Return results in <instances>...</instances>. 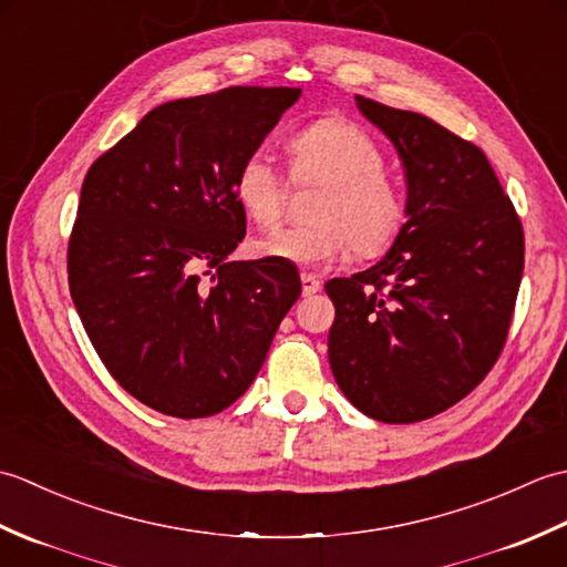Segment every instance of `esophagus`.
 <instances>
[{"label":"esophagus","instance_id":"obj_1","mask_svg":"<svg viewBox=\"0 0 567 567\" xmlns=\"http://www.w3.org/2000/svg\"><path fill=\"white\" fill-rule=\"evenodd\" d=\"M321 290V280L317 275H311V272H305L302 275V292H305V297H311V295H317Z\"/></svg>","mask_w":567,"mask_h":567}]
</instances>
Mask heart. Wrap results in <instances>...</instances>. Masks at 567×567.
<instances>
[{"instance_id":"b5f03b06","label":"heart","mask_w":567,"mask_h":567,"mask_svg":"<svg viewBox=\"0 0 567 567\" xmlns=\"http://www.w3.org/2000/svg\"><path fill=\"white\" fill-rule=\"evenodd\" d=\"M290 173L299 187H315L309 224L282 228L252 244L260 258L323 265L353 248L358 258H378L404 226L402 192L384 173V153L363 128L346 118H319L287 141ZM234 197L252 224H280L287 183L262 153L238 165Z\"/></svg>"}]
</instances>
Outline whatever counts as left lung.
Instances as JSON below:
<instances>
[{
	"mask_svg": "<svg viewBox=\"0 0 567 567\" xmlns=\"http://www.w3.org/2000/svg\"><path fill=\"white\" fill-rule=\"evenodd\" d=\"M400 153V236L372 268L333 277L329 363L365 416L414 424L473 392L507 341L524 231L485 153L424 114L355 94Z\"/></svg>",
	"mask_w": 567,
	"mask_h": 567,
	"instance_id": "left-lung-1",
	"label": "left lung"
}]
</instances>
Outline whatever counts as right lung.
I'll list each match as a JSON object with an SVG mask.
<instances>
[{
    "mask_svg": "<svg viewBox=\"0 0 567 567\" xmlns=\"http://www.w3.org/2000/svg\"><path fill=\"white\" fill-rule=\"evenodd\" d=\"M299 94L228 87L165 102L84 177L72 302L112 378L155 412L202 419L234 404L302 295L292 262L228 260L246 236L238 165Z\"/></svg>",
    "mask_w": 567,
    "mask_h": 567,
    "instance_id": "right-lung-1",
    "label": "right lung"
}]
</instances>
